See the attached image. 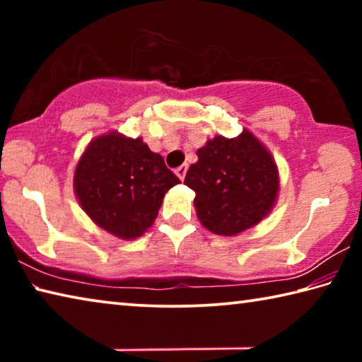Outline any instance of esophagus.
I'll use <instances>...</instances> for the list:
<instances>
[{
    "label": "esophagus",
    "instance_id": "34e87169",
    "mask_svg": "<svg viewBox=\"0 0 362 362\" xmlns=\"http://www.w3.org/2000/svg\"><path fill=\"white\" fill-rule=\"evenodd\" d=\"M187 170H188L187 164H182V166H179V168L175 169V175L179 177L180 180H183V179H185V175H187Z\"/></svg>",
    "mask_w": 362,
    "mask_h": 362
}]
</instances>
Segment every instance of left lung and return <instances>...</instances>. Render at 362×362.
<instances>
[{
  "label": "left lung",
  "mask_w": 362,
  "mask_h": 362,
  "mask_svg": "<svg viewBox=\"0 0 362 362\" xmlns=\"http://www.w3.org/2000/svg\"><path fill=\"white\" fill-rule=\"evenodd\" d=\"M185 185L196 193L194 211L214 235L236 236L259 225L279 194V170L272 153L249 129L216 136L196 151Z\"/></svg>",
  "instance_id": "8db88e82"
}]
</instances>
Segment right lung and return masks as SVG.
Returning <instances> with one entry per match:
<instances>
[{
  "instance_id": "add662e5",
  "label": "right lung",
  "mask_w": 362,
  "mask_h": 362,
  "mask_svg": "<svg viewBox=\"0 0 362 362\" xmlns=\"http://www.w3.org/2000/svg\"><path fill=\"white\" fill-rule=\"evenodd\" d=\"M180 180L142 137L118 131L94 137L79 156L73 189L81 209L110 235L136 240L158 217L163 198Z\"/></svg>"
}]
</instances>
